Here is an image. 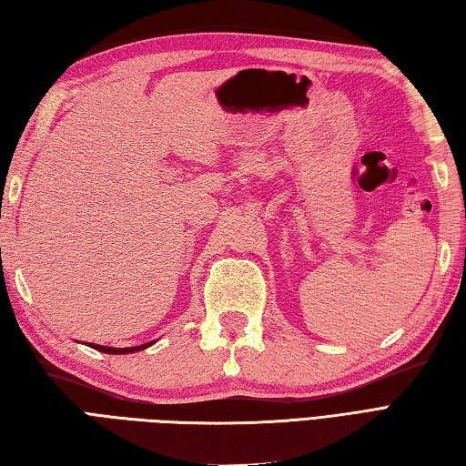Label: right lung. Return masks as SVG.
<instances>
[{
    "label": "right lung",
    "mask_w": 466,
    "mask_h": 466,
    "mask_svg": "<svg viewBox=\"0 0 466 466\" xmlns=\"http://www.w3.org/2000/svg\"><path fill=\"white\" fill-rule=\"evenodd\" d=\"M152 344H156V339H154V342H146L142 346H132V348H110V346H98V344H88V346L98 350V351H105V354H132V351L146 350V348H150Z\"/></svg>",
    "instance_id": "right-lung-1"
}]
</instances>
